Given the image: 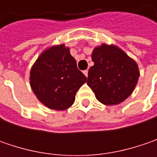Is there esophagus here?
<instances>
[{"label": "esophagus", "instance_id": "obj_1", "mask_svg": "<svg viewBox=\"0 0 157 157\" xmlns=\"http://www.w3.org/2000/svg\"><path fill=\"white\" fill-rule=\"evenodd\" d=\"M83 72H84V74L86 75V77H87V76H88V71H87V70H85V71H84Z\"/></svg>", "mask_w": 157, "mask_h": 157}]
</instances>
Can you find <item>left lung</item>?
Masks as SVG:
<instances>
[{
	"instance_id": "8db88e82",
	"label": "left lung",
	"mask_w": 157,
	"mask_h": 157,
	"mask_svg": "<svg viewBox=\"0 0 157 157\" xmlns=\"http://www.w3.org/2000/svg\"><path fill=\"white\" fill-rule=\"evenodd\" d=\"M92 60L94 64L88 71L87 85L96 99L107 105L128 99L140 77L136 61L116 45L105 44L94 48Z\"/></svg>"
}]
</instances>
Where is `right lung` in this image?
I'll return each mask as SVG.
<instances>
[{
  "label": "right lung",
  "mask_w": 157,
  "mask_h": 157,
  "mask_svg": "<svg viewBox=\"0 0 157 157\" xmlns=\"http://www.w3.org/2000/svg\"><path fill=\"white\" fill-rule=\"evenodd\" d=\"M86 80L78 69L70 48L63 44L42 52L29 76L30 86L38 100L57 111L65 110L74 103L76 93Z\"/></svg>",
  "instance_id": "right-lung-1"
}]
</instances>
